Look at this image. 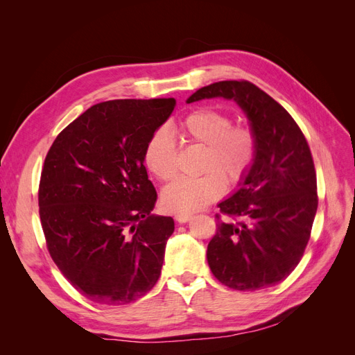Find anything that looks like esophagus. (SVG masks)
Listing matches in <instances>:
<instances>
[{
  "mask_svg": "<svg viewBox=\"0 0 355 355\" xmlns=\"http://www.w3.org/2000/svg\"><path fill=\"white\" fill-rule=\"evenodd\" d=\"M175 219H176V222H179V223H185V222H188V220L191 219V214L178 213V214H175Z\"/></svg>",
  "mask_w": 355,
  "mask_h": 355,
  "instance_id": "34e87169",
  "label": "esophagus"
}]
</instances>
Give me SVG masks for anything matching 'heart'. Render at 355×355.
Listing matches in <instances>:
<instances>
[{"label": "heart", "mask_w": 355, "mask_h": 355, "mask_svg": "<svg viewBox=\"0 0 355 355\" xmlns=\"http://www.w3.org/2000/svg\"><path fill=\"white\" fill-rule=\"evenodd\" d=\"M185 141L204 146L201 178H182L163 189L161 202L171 213H194L225 194L227 182L240 185L257 157V136L249 125L234 124L232 116L210 106L191 110L179 120ZM145 166L159 180L178 173L176 139L167 127L149 135L144 148Z\"/></svg>", "instance_id": "1"}]
</instances>
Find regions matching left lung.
<instances>
[{
	"mask_svg": "<svg viewBox=\"0 0 355 355\" xmlns=\"http://www.w3.org/2000/svg\"><path fill=\"white\" fill-rule=\"evenodd\" d=\"M210 98L241 106L257 136V157L240 189L219 202L209 266L234 290L275 286L302 259L313 230L318 196L309 145L292 115L250 81L213 83L188 103Z\"/></svg>",
	"mask_w": 355,
	"mask_h": 355,
	"instance_id": "8db88e82",
	"label": "left lung"
}]
</instances>
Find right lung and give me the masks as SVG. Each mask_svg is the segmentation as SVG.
<instances>
[{"label": "right lung", "mask_w": 355, "mask_h": 355, "mask_svg": "<svg viewBox=\"0 0 355 355\" xmlns=\"http://www.w3.org/2000/svg\"><path fill=\"white\" fill-rule=\"evenodd\" d=\"M175 105L173 98L96 103L63 128L46 155L38 206L47 250L96 304H130L161 274L175 222L151 214L157 191L144 148Z\"/></svg>", "instance_id": "obj_1"}]
</instances>
